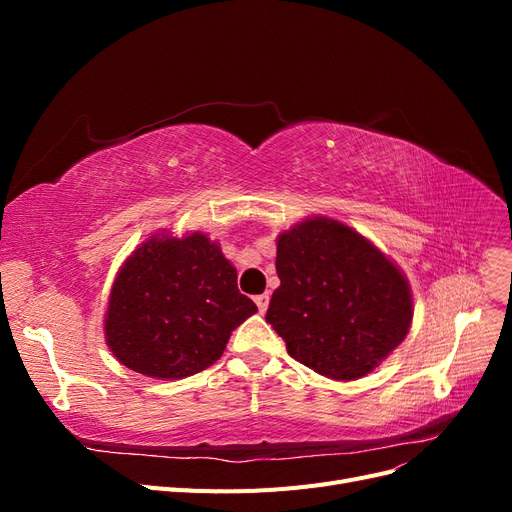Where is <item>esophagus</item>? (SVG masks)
<instances>
[{"instance_id": "34e87169", "label": "esophagus", "mask_w": 512, "mask_h": 512, "mask_svg": "<svg viewBox=\"0 0 512 512\" xmlns=\"http://www.w3.org/2000/svg\"><path fill=\"white\" fill-rule=\"evenodd\" d=\"M254 301H256V305H258V312H260V314H265V312H267V307H269V292H265V294H258V297H256Z\"/></svg>"}]
</instances>
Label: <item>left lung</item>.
Returning <instances> with one entry per match:
<instances>
[{"label": "left lung", "mask_w": 512, "mask_h": 512, "mask_svg": "<svg viewBox=\"0 0 512 512\" xmlns=\"http://www.w3.org/2000/svg\"><path fill=\"white\" fill-rule=\"evenodd\" d=\"M280 288L267 322L288 354L316 374L356 380L404 342L410 284L378 247L350 226L309 218L277 237Z\"/></svg>", "instance_id": "1"}]
</instances>
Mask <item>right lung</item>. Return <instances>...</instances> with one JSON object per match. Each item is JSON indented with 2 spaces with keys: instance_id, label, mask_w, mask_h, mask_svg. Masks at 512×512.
<instances>
[{
  "instance_id": "add662e5",
  "label": "right lung",
  "mask_w": 512,
  "mask_h": 512,
  "mask_svg": "<svg viewBox=\"0 0 512 512\" xmlns=\"http://www.w3.org/2000/svg\"><path fill=\"white\" fill-rule=\"evenodd\" d=\"M256 312L218 243L203 232L156 235L119 269L104 333L119 363L149 378L179 380L218 361L230 333Z\"/></svg>"
}]
</instances>
